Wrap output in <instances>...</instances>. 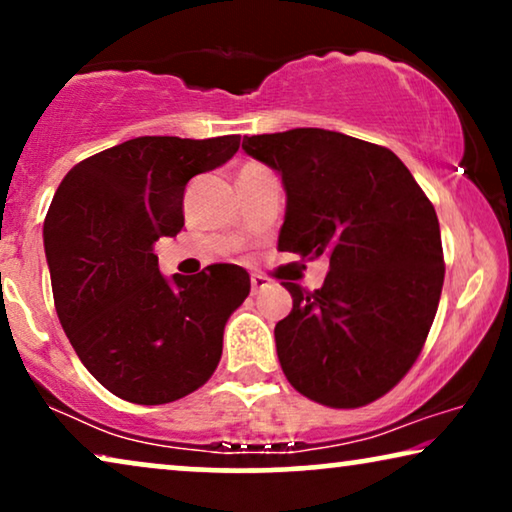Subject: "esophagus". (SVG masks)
I'll use <instances>...</instances> for the list:
<instances>
[{
	"mask_svg": "<svg viewBox=\"0 0 512 512\" xmlns=\"http://www.w3.org/2000/svg\"><path fill=\"white\" fill-rule=\"evenodd\" d=\"M265 286H268V279H265L263 275H251V293H254V296L261 289H265Z\"/></svg>",
	"mask_w": 512,
	"mask_h": 512,
	"instance_id": "esophagus-1",
	"label": "esophagus"
}]
</instances>
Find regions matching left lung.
<instances>
[{
	"label": "left lung",
	"instance_id": "left-lung-1",
	"mask_svg": "<svg viewBox=\"0 0 512 512\" xmlns=\"http://www.w3.org/2000/svg\"><path fill=\"white\" fill-rule=\"evenodd\" d=\"M286 191L279 249L328 256L317 291L284 282L293 310L275 326L291 387L328 408H361L403 380L443 291L436 209L394 151L342 132L244 137Z\"/></svg>",
	"mask_w": 512,
	"mask_h": 512
}]
</instances>
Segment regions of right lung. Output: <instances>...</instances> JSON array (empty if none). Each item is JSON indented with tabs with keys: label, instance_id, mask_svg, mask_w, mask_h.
<instances>
[{
	"label": "right lung",
	"instance_id": "obj_1",
	"mask_svg": "<svg viewBox=\"0 0 512 512\" xmlns=\"http://www.w3.org/2000/svg\"><path fill=\"white\" fill-rule=\"evenodd\" d=\"M237 149L240 135L128 139L74 165L53 195L44 247L55 310L83 366L123 401H179L219 366L247 270L216 263L165 279L153 244L184 228L188 181Z\"/></svg>",
	"mask_w": 512,
	"mask_h": 512
}]
</instances>
